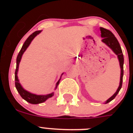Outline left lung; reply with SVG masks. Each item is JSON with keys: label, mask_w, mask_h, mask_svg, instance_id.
<instances>
[{"label": "left lung", "mask_w": 133, "mask_h": 133, "mask_svg": "<svg viewBox=\"0 0 133 133\" xmlns=\"http://www.w3.org/2000/svg\"><path fill=\"white\" fill-rule=\"evenodd\" d=\"M101 32V37L103 38L102 42L104 44L107 45L111 50L115 52V54L118 57V61H119L120 68H121V77H120V83L118 89L115 93L112 95V97H110L107 101H106L105 104L110 102L112 100L116 97L117 94L120 91L122 87V84H123V64H124V57H123V51H122L121 47L120 46L118 41H117V38L115 37V35L111 32L109 30L106 29H104L103 27L100 28Z\"/></svg>", "instance_id": "obj_1"}]
</instances>
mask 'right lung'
I'll use <instances>...</instances> for the list:
<instances>
[{"mask_svg":"<svg viewBox=\"0 0 133 133\" xmlns=\"http://www.w3.org/2000/svg\"><path fill=\"white\" fill-rule=\"evenodd\" d=\"M42 30H37V31H35V32L30 35V36L28 37L26 40L25 41L24 43L23 44V46L21 48V50H20L19 53H18V56H17V58H16V70H15V87H16V89L18 91V93L20 94V95L21 96V97L23 98L24 100H25L26 101L29 102V103H31V104H39V103H42L45 102L48 98L52 97L54 95V92H51L50 94H48V95H36V94L31 93V92L27 91L26 90L24 89V88L22 87V85L19 82V80L18 78V76H17V74H18V66H19V63L21 61V58H22V56L24 54V52H25V50H26V49L29 47V46L30 45V44L31 43L32 41L35 38V37L36 36L40 34ZM63 75V73L61 75V78H59V80L58 81V82L56 83V87H55V90H56L57 87H58V84L60 83V81L61 79V77L62 75Z\"/></svg>","mask_w":133,"mask_h":133,"instance_id":"add662e5","label":"right lung"}]
</instances>
